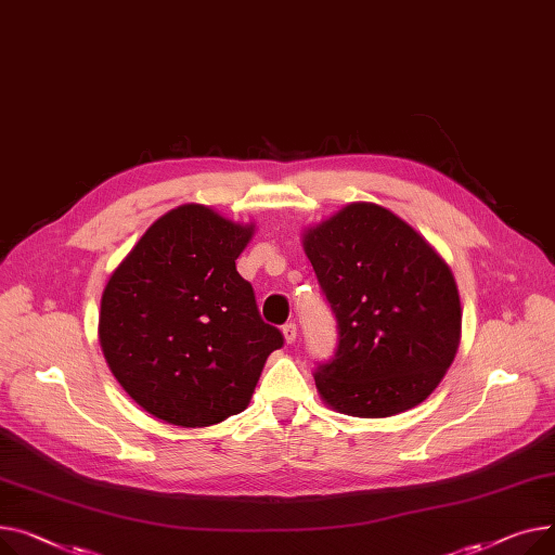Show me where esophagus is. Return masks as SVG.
Returning <instances> with one entry per match:
<instances>
[{"mask_svg": "<svg viewBox=\"0 0 555 555\" xmlns=\"http://www.w3.org/2000/svg\"><path fill=\"white\" fill-rule=\"evenodd\" d=\"M282 334H284V340H286L288 345L296 343V338H298V327H296V322H286L284 327H282Z\"/></svg>", "mask_w": 555, "mask_h": 555, "instance_id": "1", "label": "esophagus"}]
</instances>
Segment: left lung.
I'll return each instance as SVG.
<instances>
[{"instance_id": "left-lung-1", "label": "left lung", "mask_w": 555, "mask_h": 555, "mask_svg": "<svg viewBox=\"0 0 555 555\" xmlns=\"http://www.w3.org/2000/svg\"><path fill=\"white\" fill-rule=\"evenodd\" d=\"M338 330L318 392L334 410L383 418L426 401L454 361L462 307L454 278L412 225L349 204L305 235Z\"/></svg>"}]
</instances>
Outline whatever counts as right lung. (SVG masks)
Instances as JSON below:
<instances>
[{
	"instance_id": "obj_1",
	"label": "right lung",
	"mask_w": 555,
	"mask_h": 555,
	"mask_svg": "<svg viewBox=\"0 0 555 555\" xmlns=\"http://www.w3.org/2000/svg\"><path fill=\"white\" fill-rule=\"evenodd\" d=\"M253 225L185 204L156 219L112 273L101 347L125 392L181 428L242 412L280 330L259 315L235 267Z\"/></svg>"
}]
</instances>
